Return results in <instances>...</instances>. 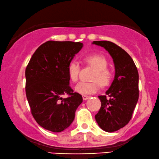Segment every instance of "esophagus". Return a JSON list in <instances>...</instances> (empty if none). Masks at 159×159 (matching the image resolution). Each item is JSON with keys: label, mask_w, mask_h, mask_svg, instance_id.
Listing matches in <instances>:
<instances>
[{"label": "esophagus", "mask_w": 159, "mask_h": 159, "mask_svg": "<svg viewBox=\"0 0 159 159\" xmlns=\"http://www.w3.org/2000/svg\"><path fill=\"white\" fill-rule=\"evenodd\" d=\"M82 98H83L84 100H87L88 98H89V96H87V95H82Z\"/></svg>", "instance_id": "esophagus-1"}]
</instances>
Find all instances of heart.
Returning a JSON list of instances; mask_svg holds the SVG:
<instances>
[{"mask_svg":"<svg viewBox=\"0 0 159 159\" xmlns=\"http://www.w3.org/2000/svg\"><path fill=\"white\" fill-rule=\"evenodd\" d=\"M84 62L87 66L95 69L92 74L91 82H80L76 85L75 91L81 95H91L99 89L100 85L106 87L112 80V73L107 67L108 61L104 55L97 53L88 54L84 57ZM81 66L79 63L72 61L68 65L67 73L70 80L72 83L78 81L79 78Z\"/></svg>","mask_w":159,"mask_h":159,"instance_id":"b5f03b06","label":"heart"}]
</instances>
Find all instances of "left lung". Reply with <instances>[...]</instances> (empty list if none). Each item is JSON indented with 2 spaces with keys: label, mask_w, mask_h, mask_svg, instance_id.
<instances>
[{
  "label": "left lung",
  "mask_w": 159,
  "mask_h": 159,
  "mask_svg": "<svg viewBox=\"0 0 159 159\" xmlns=\"http://www.w3.org/2000/svg\"><path fill=\"white\" fill-rule=\"evenodd\" d=\"M113 59L116 75L105 95H99L101 107L95 118L101 129L117 131L129 123L139 96V72L134 61L119 46L108 41H95Z\"/></svg>",
  "instance_id": "8db88e82"
}]
</instances>
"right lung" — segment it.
I'll return each instance as SVG.
<instances>
[{
    "label": "right lung",
    "mask_w": 159,
    "mask_h": 159,
    "mask_svg": "<svg viewBox=\"0 0 159 159\" xmlns=\"http://www.w3.org/2000/svg\"><path fill=\"white\" fill-rule=\"evenodd\" d=\"M82 43L49 41L36 49L26 66V95L36 122L47 130L60 133L75 118L81 95L70 86L68 65ZM68 97L63 99L61 96Z\"/></svg>",
    "instance_id": "right-lung-1"
}]
</instances>
